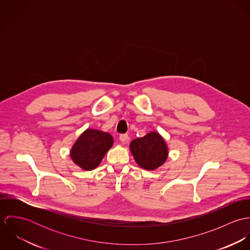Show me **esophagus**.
<instances>
[{"label":"esophagus","instance_id":"1","mask_svg":"<svg viewBox=\"0 0 250 250\" xmlns=\"http://www.w3.org/2000/svg\"><path fill=\"white\" fill-rule=\"evenodd\" d=\"M128 139H129V136L127 134H122L119 136V140L122 143H126L128 142Z\"/></svg>","mask_w":250,"mask_h":250}]
</instances>
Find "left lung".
Masks as SVG:
<instances>
[{
	"mask_svg": "<svg viewBox=\"0 0 250 250\" xmlns=\"http://www.w3.org/2000/svg\"><path fill=\"white\" fill-rule=\"evenodd\" d=\"M130 151L136 163L145 170H155L168 158V147L165 139L156 131L130 143Z\"/></svg>",
	"mask_w": 250,
	"mask_h": 250,
	"instance_id": "left-lung-1",
	"label": "left lung"
}]
</instances>
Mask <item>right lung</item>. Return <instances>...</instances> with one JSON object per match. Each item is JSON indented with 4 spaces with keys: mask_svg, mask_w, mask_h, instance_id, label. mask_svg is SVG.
Here are the masks:
<instances>
[{
    "mask_svg": "<svg viewBox=\"0 0 250 250\" xmlns=\"http://www.w3.org/2000/svg\"><path fill=\"white\" fill-rule=\"evenodd\" d=\"M112 145L113 138L109 133L86 129L73 144L70 158L82 169L92 170L100 165Z\"/></svg>",
    "mask_w": 250,
    "mask_h": 250,
    "instance_id": "1",
    "label": "right lung"
}]
</instances>
